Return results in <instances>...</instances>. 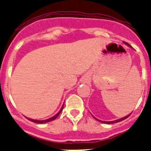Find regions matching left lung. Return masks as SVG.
<instances>
[{
    "instance_id": "1",
    "label": "left lung",
    "mask_w": 151,
    "mask_h": 151,
    "mask_svg": "<svg viewBox=\"0 0 151 151\" xmlns=\"http://www.w3.org/2000/svg\"><path fill=\"white\" fill-rule=\"evenodd\" d=\"M125 43H126V45H128L129 47H132L131 46L129 45V43H126V42H125ZM130 116V114H129V115H127V116H124V117H123V118H120V119H116V120H114V121H110V122H106V121H101V120H99V119H97V120H99V122H101V123H108V124H111V123H118V122H120V121H122V120H124L125 119H126V118H128L129 116ZM95 119H96V118H95Z\"/></svg>"
}]
</instances>
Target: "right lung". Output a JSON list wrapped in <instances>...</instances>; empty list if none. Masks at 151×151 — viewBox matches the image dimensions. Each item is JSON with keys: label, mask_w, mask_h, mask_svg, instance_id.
<instances>
[{"label": "right lung", "mask_w": 151, "mask_h": 151, "mask_svg": "<svg viewBox=\"0 0 151 151\" xmlns=\"http://www.w3.org/2000/svg\"><path fill=\"white\" fill-rule=\"evenodd\" d=\"M62 109H63V106H62V109L60 110V111H59V112L58 113V114H55V116H52V117H51V118H50V119H46V120H36V119H29V118H28V119H29V120H31V121H32V122H34V123H48V122L52 121V120H54V119H56L57 116H59V114H60V113L62 112Z\"/></svg>", "instance_id": "1"}]
</instances>
